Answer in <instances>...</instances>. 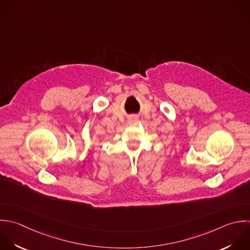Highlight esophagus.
<instances>
[{"mask_svg": "<svg viewBox=\"0 0 250 250\" xmlns=\"http://www.w3.org/2000/svg\"><path fill=\"white\" fill-rule=\"evenodd\" d=\"M131 120H132V119H131Z\"/></svg>", "mask_w": 250, "mask_h": 250, "instance_id": "obj_1", "label": "esophagus"}]
</instances>
